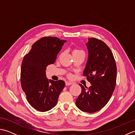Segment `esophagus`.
Instances as JSON below:
<instances>
[{"label":"esophagus","instance_id":"esophagus-1","mask_svg":"<svg viewBox=\"0 0 135 135\" xmlns=\"http://www.w3.org/2000/svg\"><path fill=\"white\" fill-rule=\"evenodd\" d=\"M73 85V83L71 82H65V85L66 86H70Z\"/></svg>","mask_w":135,"mask_h":135}]
</instances>
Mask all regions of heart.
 Returning <instances> with one entry per match:
<instances>
[{
    "instance_id": "1",
    "label": "heart",
    "mask_w": 135,
    "mask_h": 135,
    "mask_svg": "<svg viewBox=\"0 0 135 135\" xmlns=\"http://www.w3.org/2000/svg\"><path fill=\"white\" fill-rule=\"evenodd\" d=\"M84 53V52L82 50H74L73 51V55H74V54H78V53ZM70 76H71V75H69Z\"/></svg>"
}]
</instances>
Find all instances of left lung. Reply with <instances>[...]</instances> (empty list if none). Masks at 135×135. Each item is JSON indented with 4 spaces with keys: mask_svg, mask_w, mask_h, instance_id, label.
Here are the masks:
<instances>
[{
    "mask_svg": "<svg viewBox=\"0 0 135 135\" xmlns=\"http://www.w3.org/2000/svg\"><path fill=\"white\" fill-rule=\"evenodd\" d=\"M88 58L83 75L91 86L82 84L80 95L76 100L79 110L93 113L107 104L115 87L117 66L113 53L104 42L94 38L88 39L86 44Z\"/></svg>",
    "mask_w": 135,
    "mask_h": 135,
    "instance_id": "8db88e82",
    "label": "left lung"
}]
</instances>
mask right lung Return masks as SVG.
I'll return each instance as SVG.
<instances>
[{"mask_svg": "<svg viewBox=\"0 0 135 135\" xmlns=\"http://www.w3.org/2000/svg\"><path fill=\"white\" fill-rule=\"evenodd\" d=\"M65 40L44 37L34 43L22 60L21 84L28 103L36 110L45 112L53 108L65 86L62 80L48 79L47 65L53 64Z\"/></svg>", "mask_w": 135, "mask_h": 135, "instance_id": "right-lung-1", "label": "right lung"}]
</instances>
